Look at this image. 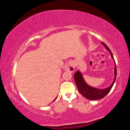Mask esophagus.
Instances as JSON below:
<instances>
[{"instance_id":"esophagus-1","label":"esophagus","mask_w":130,"mask_h":130,"mask_svg":"<svg viewBox=\"0 0 130 130\" xmlns=\"http://www.w3.org/2000/svg\"><path fill=\"white\" fill-rule=\"evenodd\" d=\"M64 69L67 72H70V73L73 72L74 70H75V64H74V62L72 61L67 62V63L66 64Z\"/></svg>"}]
</instances>
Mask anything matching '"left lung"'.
Here are the masks:
<instances>
[{
    "label": "left lung",
    "instance_id": "obj_1",
    "mask_svg": "<svg viewBox=\"0 0 130 130\" xmlns=\"http://www.w3.org/2000/svg\"><path fill=\"white\" fill-rule=\"evenodd\" d=\"M102 43L105 46L106 50L109 51V53L110 54L111 57H112V58L114 60L113 56V54L112 52H111V51L110 50V49L107 47V45H106L104 43L102 42ZM115 67L114 70L115 77L113 81L112 84H111L109 87L104 89H98L88 85L87 83H86L85 80H84V77L82 76L80 72L79 71V70L76 72V73L74 74V79H75L76 85L77 86L79 92L82 95L84 96L85 98L91 100H99V99H102L103 98H104V97L110 92L113 85L115 82L117 74V66H116L115 61Z\"/></svg>",
    "mask_w": 130,
    "mask_h": 130
}]
</instances>
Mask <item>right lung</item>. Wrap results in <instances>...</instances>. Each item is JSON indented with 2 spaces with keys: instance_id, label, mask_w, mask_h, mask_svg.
I'll return each mask as SVG.
<instances>
[{
  "instance_id": "obj_1",
  "label": "right lung",
  "mask_w": 130,
  "mask_h": 130,
  "mask_svg": "<svg viewBox=\"0 0 130 130\" xmlns=\"http://www.w3.org/2000/svg\"><path fill=\"white\" fill-rule=\"evenodd\" d=\"M57 99V98H55V99H54V100H55V99Z\"/></svg>"
}]
</instances>
